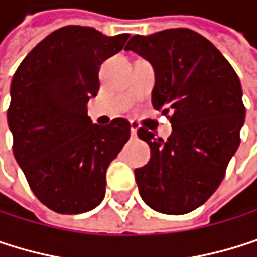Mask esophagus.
Here are the masks:
<instances>
[{
	"instance_id": "1",
	"label": "esophagus",
	"mask_w": 257,
	"mask_h": 257,
	"mask_svg": "<svg viewBox=\"0 0 257 257\" xmlns=\"http://www.w3.org/2000/svg\"><path fill=\"white\" fill-rule=\"evenodd\" d=\"M139 123L137 121H131V136L133 137H137V131H139Z\"/></svg>"
}]
</instances>
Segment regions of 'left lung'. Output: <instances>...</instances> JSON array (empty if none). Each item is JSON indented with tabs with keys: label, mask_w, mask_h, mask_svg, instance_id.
<instances>
[{
	"label": "left lung",
	"mask_w": 257,
	"mask_h": 257,
	"mask_svg": "<svg viewBox=\"0 0 257 257\" xmlns=\"http://www.w3.org/2000/svg\"><path fill=\"white\" fill-rule=\"evenodd\" d=\"M124 49L152 64V103L172 114L173 127L166 142L145 127L137 133L151 148L149 163L134 170L140 196L163 214L191 212L215 193L239 146V78L206 37L188 28L137 34Z\"/></svg>",
	"instance_id": "obj_1"
}]
</instances>
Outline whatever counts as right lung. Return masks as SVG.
Instances as JSON below:
<instances>
[{
  "instance_id": "obj_1",
  "label": "right lung",
  "mask_w": 257,
  "mask_h": 257,
  "mask_svg": "<svg viewBox=\"0 0 257 257\" xmlns=\"http://www.w3.org/2000/svg\"><path fill=\"white\" fill-rule=\"evenodd\" d=\"M127 37L67 25L34 46L13 75V155L34 196L58 214L87 212L103 200L106 169L130 140L127 120L100 126L87 115L102 61Z\"/></svg>"
}]
</instances>
